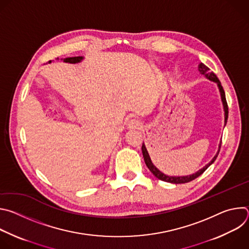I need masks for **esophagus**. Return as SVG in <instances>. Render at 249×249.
I'll return each instance as SVG.
<instances>
[{"label":"esophagus","instance_id":"obj_1","mask_svg":"<svg viewBox=\"0 0 249 249\" xmlns=\"http://www.w3.org/2000/svg\"><path fill=\"white\" fill-rule=\"evenodd\" d=\"M142 123L138 119H131L127 122V128L128 129H139L141 127Z\"/></svg>","mask_w":249,"mask_h":249}]
</instances>
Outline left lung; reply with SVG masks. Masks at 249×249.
<instances>
[{
  "label": "left lung",
  "instance_id": "8db88e82",
  "mask_svg": "<svg viewBox=\"0 0 249 249\" xmlns=\"http://www.w3.org/2000/svg\"><path fill=\"white\" fill-rule=\"evenodd\" d=\"M198 71L200 72L201 75H203L206 79L214 82L217 84L218 86V89L220 90V94H221V99H222V102H223V106H224V111H225V126L227 124V121H228V117H229V107H228V103H227V100H226V94H225V90L221 85V82L219 81V79L217 78V76L211 72L210 69L204 65L203 63H200L198 65ZM221 144H222V141L220 142L219 144V150L217 152V154L215 155V157L212 159V160L207 163L203 168L199 169L197 172L193 173V174H190V175H185V176H170V175H166L164 174L163 172H161L159 168H157L155 166V164L153 163L151 158H150V155L147 151V148L145 146V144L143 143V145H142V153H143V157H144V160L146 162V165L148 166V168L150 169V171L157 177V178L162 180V181H165V182H169V183H174V184H180V183H187L189 181H192L194 180L195 178H197L198 176H200L213 162H214L219 155V152H220V149H221Z\"/></svg>",
  "mask_w": 249,
  "mask_h": 249
}]
</instances>
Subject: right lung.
I'll return each instance as SVG.
<instances>
[{
    "label": "right lung",
    "mask_w": 249,
    "mask_h": 249,
    "mask_svg": "<svg viewBox=\"0 0 249 249\" xmlns=\"http://www.w3.org/2000/svg\"><path fill=\"white\" fill-rule=\"evenodd\" d=\"M63 60L65 63H70V64H77V63H80L84 60V57L83 56H78V57H68V58H65V59H61ZM51 62V61H50Z\"/></svg>",
    "instance_id": "1"
}]
</instances>
